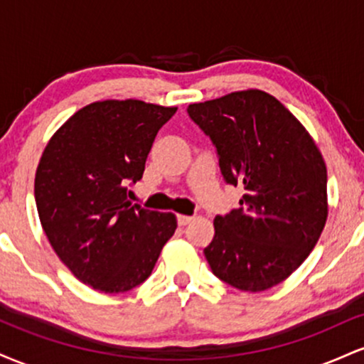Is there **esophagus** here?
<instances>
[{"label":"esophagus","mask_w":364,"mask_h":364,"mask_svg":"<svg viewBox=\"0 0 364 364\" xmlns=\"http://www.w3.org/2000/svg\"><path fill=\"white\" fill-rule=\"evenodd\" d=\"M193 220V217L191 215H178V224L179 225H188Z\"/></svg>","instance_id":"esophagus-1"}]
</instances>
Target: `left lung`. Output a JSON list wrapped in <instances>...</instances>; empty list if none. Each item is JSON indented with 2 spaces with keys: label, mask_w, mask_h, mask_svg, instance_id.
<instances>
[{
  "label": "left lung",
  "mask_w": 364,
  "mask_h": 364,
  "mask_svg": "<svg viewBox=\"0 0 364 364\" xmlns=\"http://www.w3.org/2000/svg\"><path fill=\"white\" fill-rule=\"evenodd\" d=\"M188 114L214 144L225 183L245 188L241 207L214 219L203 250L212 272L241 291L277 286L306 260L327 220L318 147L277 99L257 89L190 104Z\"/></svg>",
  "instance_id": "left-lung-1"
}]
</instances>
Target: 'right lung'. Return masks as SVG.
Instances as JSON below:
<instances>
[{
  "label": "right lung",
  "mask_w": 364,
  "mask_h": 364,
  "mask_svg": "<svg viewBox=\"0 0 364 364\" xmlns=\"http://www.w3.org/2000/svg\"><path fill=\"white\" fill-rule=\"evenodd\" d=\"M176 111L136 99L92 102L46 145L34 188L41 224L60 260L94 289L118 294L140 286L176 231V215L132 205L127 196Z\"/></svg>",
  "instance_id": "right-lung-1"
}]
</instances>
